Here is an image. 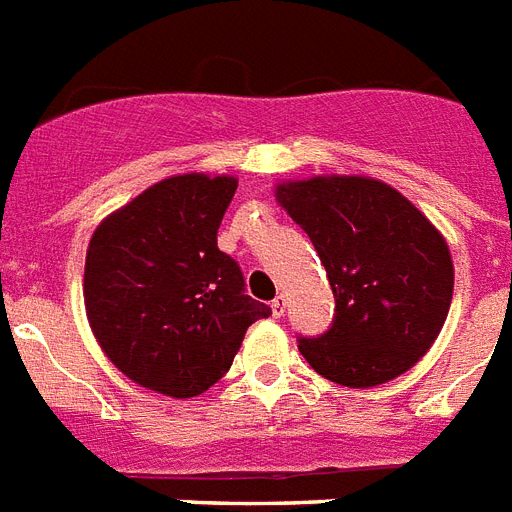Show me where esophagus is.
<instances>
[{
	"mask_svg": "<svg viewBox=\"0 0 512 512\" xmlns=\"http://www.w3.org/2000/svg\"><path fill=\"white\" fill-rule=\"evenodd\" d=\"M270 310H273V315H276V318H281V315L286 313V297H284V294H278V297L270 302Z\"/></svg>",
	"mask_w": 512,
	"mask_h": 512,
	"instance_id": "esophagus-1",
	"label": "esophagus"
}]
</instances>
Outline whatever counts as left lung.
<instances>
[{
	"instance_id": "left-lung-1",
	"label": "left lung",
	"mask_w": 512,
	"mask_h": 512,
	"mask_svg": "<svg viewBox=\"0 0 512 512\" xmlns=\"http://www.w3.org/2000/svg\"><path fill=\"white\" fill-rule=\"evenodd\" d=\"M334 289L326 334L299 352L334 384L368 389L410 371L450 313L455 268L431 220L384 181L315 176L276 186Z\"/></svg>"
}]
</instances>
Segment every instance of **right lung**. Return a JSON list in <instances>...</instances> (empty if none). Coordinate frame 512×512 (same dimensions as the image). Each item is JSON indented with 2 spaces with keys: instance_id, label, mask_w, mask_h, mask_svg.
Instances as JSON below:
<instances>
[{
  "instance_id": "add662e5",
  "label": "right lung",
  "mask_w": 512,
  "mask_h": 512,
  "mask_svg": "<svg viewBox=\"0 0 512 512\" xmlns=\"http://www.w3.org/2000/svg\"><path fill=\"white\" fill-rule=\"evenodd\" d=\"M236 178L184 173L149 186L91 236L83 302L120 373L165 397L218 384L247 328L270 307L244 294L242 268L218 249Z\"/></svg>"
}]
</instances>
